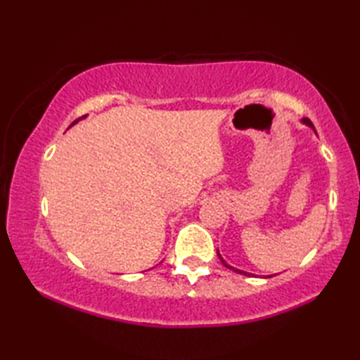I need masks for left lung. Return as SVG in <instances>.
Masks as SVG:
<instances>
[{"instance_id": "1", "label": "left lung", "mask_w": 360, "mask_h": 360, "mask_svg": "<svg viewBox=\"0 0 360 360\" xmlns=\"http://www.w3.org/2000/svg\"><path fill=\"white\" fill-rule=\"evenodd\" d=\"M303 120V124H307L308 127H311L312 129H314V131H316V128H314V125H312V122L308 119V117H303L302 119ZM217 254H218V257H219V259H221V263H223L226 267H229V269H232V271H235V272H238V274H243V275H249V277H254V275H252V274H248V272H243V271H240V269H235V267H232V266H229L226 262H224V259H223V257H221L219 255V252L217 250Z\"/></svg>"}]
</instances>
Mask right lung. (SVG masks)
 Returning a JSON list of instances; mask_svg holds the SVG:
<instances>
[{
	"label": "right lung",
	"instance_id": "add662e5",
	"mask_svg": "<svg viewBox=\"0 0 360 360\" xmlns=\"http://www.w3.org/2000/svg\"><path fill=\"white\" fill-rule=\"evenodd\" d=\"M83 117H85V116H83ZM75 122H79V119H77V120H74V122H72V124H71V125H74V124H75Z\"/></svg>",
	"mask_w": 360,
	"mask_h": 360
}]
</instances>
